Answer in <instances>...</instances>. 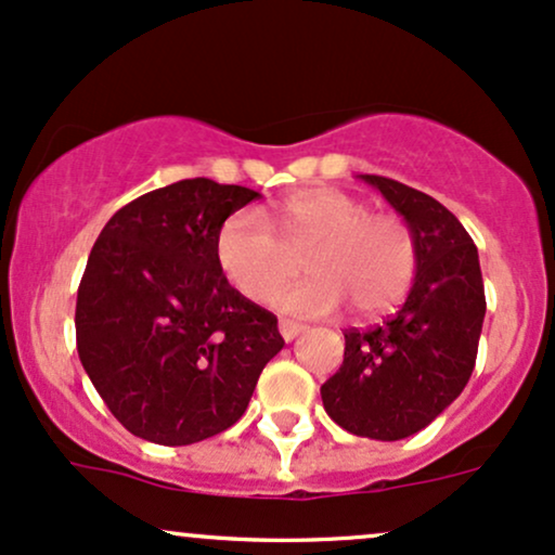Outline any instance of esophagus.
Instances as JSON below:
<instances>
[{"label":"esophagus","mask_w":555,"mask_h":555,"mask_svg":"<svg viewBox=\"0 0 555 555\" xmlns=\"http://www.w3.org/2000/svg\"><path fill=\"white\" fill-rule=\"evenodd\" d=\"M279 331H282L284 341H292V339H297L299 334H302L305 326H302V323H297V321H289V318H282V321H279Z\"/></svg>","instance_id":"1"}]
</instances>
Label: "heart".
<instances>
[{
  "mask_svg": "<svg viewBox=\"0 0 555 555\" xmlns=\"http://www.w3.org/2000/svg\"><path fill=\"white\" fill-rule=\"evenodd\" d=\"M276 227L282 237L260 214L240 211L216 240L221 271L247 299L269 302L276 294L273 305L295 315H328L349 299L354 313L380 315L410 292L417 247L397 214H373L362 197L318 184L279 203ZM292 251L309 254L314 276L283 291L294 272Z\"/></svg>",
  "mask_w": 555,
  "mask_h": 555,
  "instance_id": "1",
  "label": "heart"
}]
</instances>
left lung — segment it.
<instances>
[{
	"label": "left lung",
	"mask_w": 555,
	"mask_h": 555,
	"mask_svg": "<svg viewBox=\"0 0 555 555\" xmlns=\"http://www.w3.org/2000/svg\"><path fill=\"white\" fill-rule=\"evenodd\" d=\"M360 177L412 229L417 271L397 313L367 331H344V362L321 399L344 430L399 441L430 425L467 386L486 289L475 242L449 208L388 177Z\"/></svg>",
	"instance_id": "1"
}]
</instances>
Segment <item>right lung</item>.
<instances>
[{
	"mask_svg": "<svg viewBox=\"0 0 555 555\" xmlns=\"http://www.w3.org/2000/svg\"><path fill=\"white\" fill-rule=\"evenodd\" d=\"M260 193L206 177L151 190L106 221L75 305L78 354L132 436L188 446L245 415L276 315L242 297L216 258L234 211Z\"/></svg>",
	"mask_w": 555,
	"mask_h": 555,
	"instance_id": "1",
	"label": "right lung"
}]
</instances>
